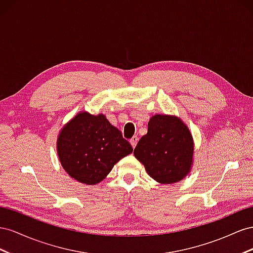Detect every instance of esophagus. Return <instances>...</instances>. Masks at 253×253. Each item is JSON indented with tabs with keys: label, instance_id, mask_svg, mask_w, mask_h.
<instances>
[{
	"label": "esophagus",
	"instance_id": "34e87169",
	"mask_svg": "<svg viewBox=\"0 0 253 253\" xmlns=\"http://www.w3.org/2000/svg\"><path fill=\"white\" fill-rule=\"evenodd\" d=\"M138 141H139V138L136 135H133L132 138L130 139V144H131V146L134 148L135 146H136V143H138Z\"/></svg>",
	"mask_w": 253,
	"mask_h": 253
}]
</instances>
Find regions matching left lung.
<instances>
[{
    "mask_svg": "<svg viewBox=\"0 0 253 253\" xmlns=\"http://www.w3.org/2000/svg\"><path fill=\"white\" fill-rule=\"evenodd\" d=\"M194 142L189 128L177 117L156 114L148 122L147 133L133 150L147 174L162 184H171L189 174Z\"/></svg>",
    "mask_w": 253,
    "mask_h": 253,
    "instance_id": "8db88e82",
    "label": "left lung"
}]
</instances>
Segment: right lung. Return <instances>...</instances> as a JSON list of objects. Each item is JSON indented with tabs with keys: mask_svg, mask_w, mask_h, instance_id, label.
I'll return each instance as SVG.
<instances>
[{
	"mask_svg": "<svg viewBox=\"0 0 253 253\" xmlns=\"http://www.w3.org/2000/svg\"><path fill=\"white\" fill-rule=\"evenodd\" d=\"M122 132L104 114L79 112L67 123L57 140L59 161L70 177L93 185L102 181L115 163L132 153Z\"/></svg>",
	"mask_w": 253,
	"mask_h": 253,
	"instance_id": "add662e5",
	"label": "right lung"
}]
</instances>
